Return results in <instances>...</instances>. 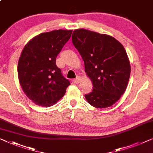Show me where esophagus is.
<instances>
[{"instance_id": "obj_1", "label": "esophagus", "mask_w": 153, "mask_h": 153, "mask_svg": "<svg viewBox=\"0 0 153 153\" xmlns=\"http://www.w3.org/2000/svg\"><path fill=\"white\" fill-rule=\"evenodd\" d=\"M79 81H80V77H79V76H77L76 78L73 79V82H74L76 83V84H78L79 82Z\"/></svg>"}]
</instances>
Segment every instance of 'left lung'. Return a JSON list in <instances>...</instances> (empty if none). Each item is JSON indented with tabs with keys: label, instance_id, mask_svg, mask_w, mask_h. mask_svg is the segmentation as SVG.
Masks as SVG:
<instances>
[{
	"label": "left lung",
	"instance_id": "1",
	"mask_svg": "<svg viewBox=\"0 0 153 153\" xmlns=\"http://www.w3.org/2000/svg\"><path fill=\"white\" fill-rule=\"evenodd\" d=\"M72 42L85 62L93 90L85 97L96 108L110 107L126 91L130 64L124 47L107 34L85 29L75 30Z\"/></svg>",
	"mask_w": 153,
	"mask_h": 153
}]
</instances>
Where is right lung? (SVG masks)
<instances>
[{"label":"right lung","instance_id":"obj_1","mask_svg":"<svg viewBox=\"0 0 153 153\" xmlns=\"http://www.w3.org/2000/svg\"><path fill=\"white\" fill-rule=\"evenodd\" d=\"M72 30H58L34 36L25 45L18 63L21 87L30 100L50 107L66 93L70 82L56 65V57L69 40Z\"/></svg>","mask_w":153,"mask_h":153}]
</instances>
